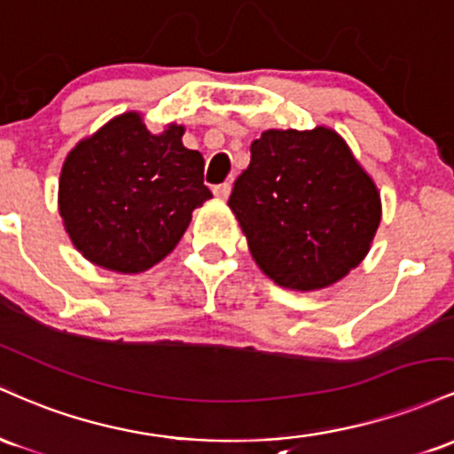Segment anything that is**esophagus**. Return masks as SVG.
Instances as JSON below:
<instances>
[{"instance_id": "esophagus-1", "label": "esophagus", "mask_w": 454, "mask_h": 454, "mask_svg": "<svg viewBox=\"0 0 454 454\" xmlns=\"http://www.w3.org/2000/svg\"><path fill=\"white\" fill-rule=\"evenodd\" d=\"M229 192H231V184H218V186H214V195L218 197V200H227L229 197Z\"/></svg>"}]
</instances>
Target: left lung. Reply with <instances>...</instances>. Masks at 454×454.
Masks as SVG:
<instances>
[{"instance_id":"obj_1","label":"left lung","mask_w":454,"mask_h":454,"mask_svg":"<svg viewBox=\"0 0 454 454\" xmlns=\"http://www.w3.org/2000/svg\"><path fill=\"white\" fill-rule=\"evenodd\" d=\"M229 207L259 270L295 292L348 277L381 221L373 177L328 126L263 130L251 144V162L233 184Z\"/></svg>"}]
</instances>
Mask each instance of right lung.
Returning <instances> with one entry per match:
<instances>
[{"instance_id":"right-lung-1","label":"right lung","mask_w":454,"mask_h":454,"mask_svg":"<svg viewBox=\"0 0 454 454\" xmlns=\"http://www.w3.org/2000/svg\"><path fill=\"white\" fill-rule=\"evenodd\" d=\"M184 126L152 135L129 111L66 156L58 206L74 248L94 266L139 274L162 262L212 197L203 156L182 144Z\"/></svg>"}]
</instances>
